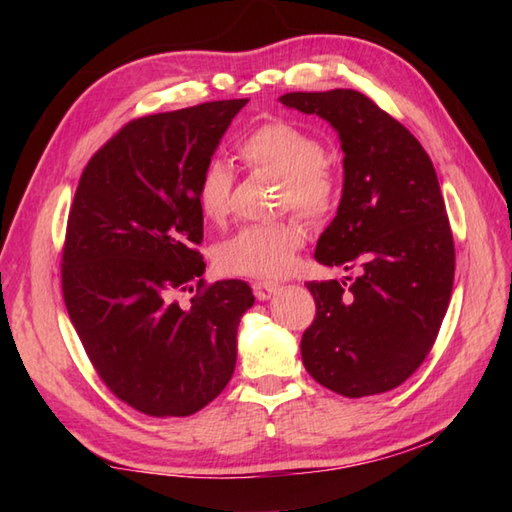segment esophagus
Instances as JSON below:
<instances>
[{"instance_id": "34e87169", "label": "esophagus", "mask_w": 512, "mask_h": 512, "mask_svg": "<svg viewBox=\"0 0 512 512\" xmlns=\"http://www.w3.org/2000/svg\"><path fill=\"white\" fill-rule=\"evenodd\" d=\"M279 290L277 284H273V281H253V295L264 301V299H270L275 295V292Z\"/></svg>"}]
</instances>
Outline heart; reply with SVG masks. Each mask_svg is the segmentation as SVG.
Masks as SVG:
<instances>
[{
	"mask_svg": "<svg viewBox=\"0 0 512 512\" xmlns=\"http://www.w3.org/2000/svg\"><path fill=\"white\" fill-rule=\"evenodd\" d=\"M250 169L279 178L277 209H292L310 222L328 217L339 200V178L325 158L321 140L290 121H268L255 127L237 147ZM233 173L220 158H211L195 182V204L206 222L220 224L231 209ZM306 226L297 217L248 224L215 246V264L226 275L277 279L295 266L306 244Z\"/></svg>",
	"mask_w": 512,
	"mask_h": 512,
	"instance_id": "b5f03b06",
	"label": "heart"
}]
</instances>
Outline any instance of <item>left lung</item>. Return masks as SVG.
<instances>
[{
    "mask_svg": "<svg viewBox=\"0 0 512 512\" xmlns=\"http://www.w3.org/2000/svg\"><path fill=\"white\" fill-rule=\"evenodd\" d=\"M279 101L339 132L343 198L314 259L358 270L310 281L317 314L301 339L310 376L336 394H385L416 372L449 308L455 246L436 169L418 138L356 90Z\"/></svg>",
    "mask_w": 512,
    "mask_h": 512,
    "instance_id": "left-lung-1",
    "label": "left lung"
}]
</instances>
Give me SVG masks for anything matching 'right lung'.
<instances>
[{
  "instance_id": "add662e5",
  "label": "right lung",
  "mask_w": 512,
  "mask_h": 512,
  "mask_svg": "<svg viewBox=\"0 0 512 512\" xmlns=\"http://www.w3.org/2000/svg\"><path fill=\"white\" fill-rule=\"evenodd\" d=\"M246 103L134 118L90 158L74 193L65 308L96 376L147 416H191L233 376L237 325L255 297L239 279L204 281L195 182Z\"/></svg>"
}]
</instances>
